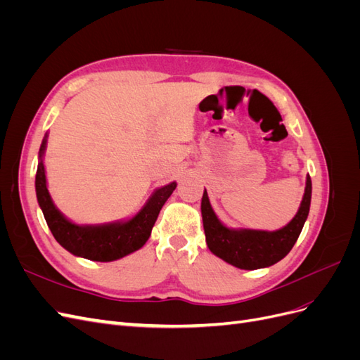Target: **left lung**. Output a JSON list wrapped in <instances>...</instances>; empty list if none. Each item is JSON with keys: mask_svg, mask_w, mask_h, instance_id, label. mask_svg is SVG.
I'll use <instances>...</instances> for the list:
<instances>
[{"mask_svg": "<svg viewBox=\"0 0 360 360\" xmlns=\"http://www.w3.org/2000/svg\"><path fill=\"white\" fill-rule=\"evenodd\" d=\"M312 183L307 177V188L297 214L292 221L278 231L258 230H230L217 219L207 192L201 200L202 225L205 242L212 252L238 269L255 270L269 267L284 258L302 233L311 205Z\"/></svg>", "mask_w": 360, "mask_h": 360, "instance_id": "left-lung-1", "label": "left lung"}]
</instances>
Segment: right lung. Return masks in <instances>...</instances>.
Instances as JSON below:
<instances>
[{"label": "right lung", "instance_id": "obj_1", "mask_svg": "<svg viewBox=\"0 0 360 360\" xmlns=\"http://www.w3.org/2000/svg\"><path fill=\"white\" fill-rule=\"evenodd\" d=\"M46 138L40 146L36 174V193L40 209L45 216L46 224L56 240L68 249L70 254L91 261H114L123 258L143 248L148 240L162 205L171 197L176 189V181L158 189L141 212L127 222H115L108 225H76L68 221L53 205L46 188L45 167H43V151H45Z\"/></svg>", "mask_w": 360, "mask_h": 360}]
</instances>
